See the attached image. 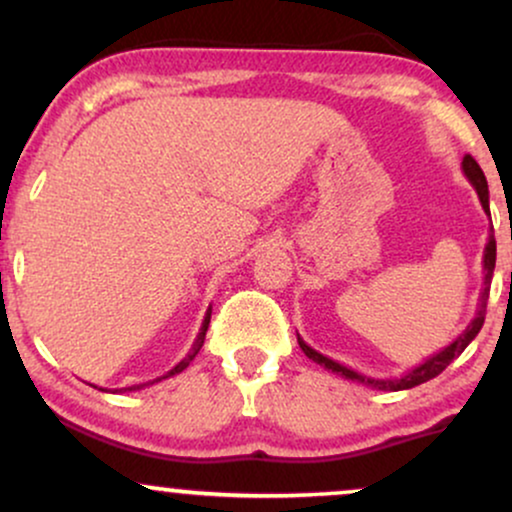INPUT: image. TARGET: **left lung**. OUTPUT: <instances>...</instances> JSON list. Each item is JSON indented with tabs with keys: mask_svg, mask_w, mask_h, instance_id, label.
<instances>
[{
	"mask_svg": "<svg viewBox=\"0 0 512 512\" xmlns=\"http://www.w3.org/2000/svg\"><path fill=\"white\" fill-rule=\"evenodd\" d=\"M462 173H464V178L472 182V187H474V190H477V195H479L481 207H484L486 214H489V185H486L484 170L479 168V163L474 161L472 156H464L462 158ZM481 264H484V289H481V296H479L477 315H474V320L469 322L467 330H464L460 337L455 339V342H450L448 346H445V349H440L438 354L428 356L424 363H419V366H414L411 370H407V373L399 375V378H370V375L358 373V370H354V368L342 366V363L334 361V358L320 354V351H315L313 346L305 344L303 339H301V334H298V344H301L303 354L308 356V358H313L315 363H320L322 368L332 370V373L342 375V378H346V380H354V383H363V385L373 387V390L399 392V390H411V387H416V385H421V383H428V380L436 378V375L443 373V370L448 368L450 363L455 361V358L460 356L464 349H467L469 342H472V339L479 334L481 325H484L486 301H489L493 269H496V238H493V236H489V243H486V248H484V260H481Z\"/></svg>",
	"mask_w": 512,
	"mask_h": 512,
	"instance_id": "left-lung-1",
	"label": "left lung"
}]
</instances>
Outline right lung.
Listing matches in <instances>:
<instances>
[{
    "mask_svg": "<svg viewBox=\"0 0 512 512\" xmlns=\"http://www.w3.org/2000/svg\"><path fill=\"white\" fill-rule=\"evenodd\" d=\"M209 320H211V308L207 310V315H204V320H202V327H199V334H197V339H195V342H192V349L187 351V356L182 358L180 363H175V366L170 368L166 375H161V378L151 380V383H139V385H132V387H120V390H115V392H137V390H144L146 385L161 383V380L170 378V375H178V373H182V370H185L187 366H190V363H192V358H195V356L199 354V349H202V344H204V337H207V327H209ZM105 392H108V390H105Z\"/></svg>",
    "mask_w": 512,
    "mask_h": 512,
    "instance_id": "right-lung-1",
    "label": "right lung"
}]
</instances>
